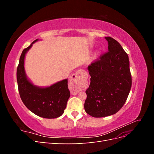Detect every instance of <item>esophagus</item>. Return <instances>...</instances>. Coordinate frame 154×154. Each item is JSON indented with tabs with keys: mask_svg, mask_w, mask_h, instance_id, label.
<instances>
[{
	"mask_svg": "<svg viewBox=\"0 0 154 154\" xmlns=\"http://www.w3.org/2000/svg\"><path fill=\"white\" fill-rule=\"evenodd\" d=\"M86 74H87L84 72V71L80 69L78 70L72 76L71 80H70L71 84L74 88V90L71 92L72 94H78L80 92L81 90L80 83L85 77H86Z\"/></svg>",
	"mask_w": 154,
	"mask_h": 154,
	"instance_id": "obj_1",
	"label": "esophagus"
}]
</instances>
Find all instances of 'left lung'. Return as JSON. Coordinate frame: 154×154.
Listing matches in <instances>:
<instances>
[{
    "mask_svg": "<svg viewBox=\"0 0 154 154\" xmlns=\"http://www.w3.org/2000/svg\"><path fill=\"white\" fill-rule=\"evenodd\" d=\"M107 53L88 66L91 76L89 87L86 90L84 108L94 118L115 114L122 108L132 87L128 56L122 45L111 37Z\"/></svg>",
    "mask_w": 154,
    "mask_h": 154,
    "instance_id": "obj_1",
    "label": "left lung"
}]
</instances>
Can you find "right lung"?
Returning <instances> with one entry per match:
<instances>
[{"mask_svg":"<svg viewBox=\"0 0 154 154\" xmlns=\"http://www.w3.org/2000/svg\"><path fill=\"white\" fill-rule=\"evenodd\" d=\"M23 50L17 70V80L18 92L23 103L32 113L40 117L54 119L61 116L66 109L70 97L67 79L60 81L49 87H40L35 85L27 78L24 60L27 51L32 44Z\"/></svg>","mask_w":154,"mask_h":154,"instance_id":"obj_1","label":"right lung"}]
</instances>
